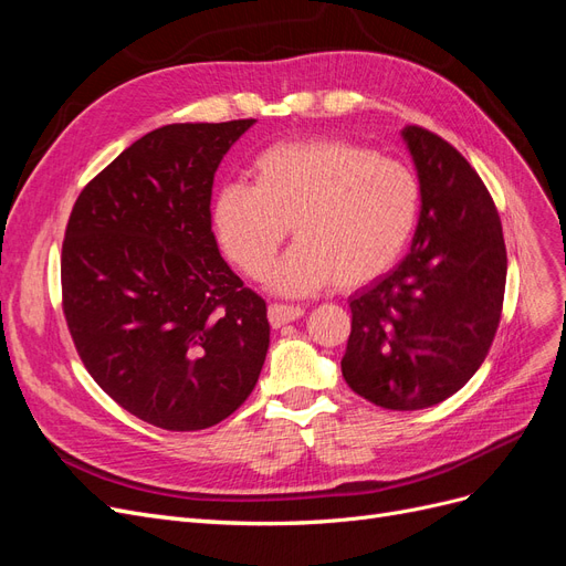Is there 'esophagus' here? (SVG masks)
<instances>
[{
  "instance_id": "obj_1",
  "label": "esophagus",
  "mask_w": 566,
  "mask_h": 566,
  "mask_svg": "<svg viewBox=\"0 0 566 566\" xmlns=\"http://www.w3.org/2000/svg\"><path fill=\"white\" fill-rule=\"evenodd\" d=\"M303 313H305V310H303L301 305L272 303V305L268 307V319H270V324L277 329V326H284V324H289V322H296L298 317H303Z\"/></svg>"
}]
</instances>
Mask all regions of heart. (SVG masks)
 Returning <instances> with one entry per match:
<instances>
[{
  "instance_id": "obj_1",
  "label": "heart",
  "mask_w": 566,
  "mask_h": 566,
  "mask_svg": "<svg viewBox=\"0 0 566 566\" xmlns=\"http://www.w3.org/2000/svg\"><path fill=\"white\" fill-rule=\"evenodd\" d=\"M251 178L218 188L216 240L259 280L291 226L298 242L270 275L289 296L380 277L405 251L421 205L418 180L402 161L338 138L270 145L253 157Z\"/></svg>"
}]
</instances>
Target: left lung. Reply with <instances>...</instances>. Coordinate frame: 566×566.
<instances>
[{
	"mask_svg": "<svg viewBox=\"0 0 566 566\" xmlns=\"http://www.w3.org/2000/svg\"><path fill=\"white\" fill-rule=\"evenodd\" d=\"M421 184L411 251L350 298L340 371L376 407L416 411L444 402L494 343L507 256L486 186L470 161L423 126H405Z\"/></svg>",
	"mask_w": 566,
	"mask_h": 566,
	"instance_id": "left-lung-1",
	"label": "left lung"
}]
</instances>
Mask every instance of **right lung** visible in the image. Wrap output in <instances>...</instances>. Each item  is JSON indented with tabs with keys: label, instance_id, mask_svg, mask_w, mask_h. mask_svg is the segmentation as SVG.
Segmentation results:
<instances>
[{
	"label": "right lung",
	"instance_id": "obj_1",
	"mask_svg": "<svg viewBox=\"0 0 566 566\" xmlns=\"http://www.w3.org/2000/svg\"><path fill=\"white\" fill-rule=\"evenodd\" d=\"M253 122L145 134L88 180L65 228L63 313L84 367L161 430L221 423L263 369L265 301L211 232L213 174Z\"/></svg>",
	"mask_w": 566,
	"mask_h": 566
}]
</instances>
